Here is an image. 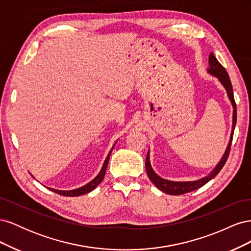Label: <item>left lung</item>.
<instances>
[{
	"label": "left lung",
	"mask_w": 251,
	"mask_h": 251,
	"mask_svg": "<svg viewBox=\"0 0 251 251\" xmlns=\"http://www.w3.org/2000/svg\"><path fill=\"white\" fill-rule=\"evenodd\" d=\"M208 72L212 75H215V76H217L219 78V80L221 81L222 85L225 87V89L227 91V95H228L229 100L232 103L233 119H232V133H231V136H230V141L228 143V147H227V149L225 151V154L223 155V157L221 159V161L219 162V164L214 169V171H212L208 175V176L204 177L200 180H197V181L174 182V181H169V180L160 178L157 174H155L153 169H151V163H150V156H149L150 153L148 151V155H147V158H146V170H147V173H148V176H149L150 180L156 185V187L160 189V191H162L165 194L178 196V195H183V194H186V193H189V192L196 191V189L202 187L203 185L206 184L208 181H210L212 178H215L217 176L219 172L223 169L224 164L227 161V158H228V156H229L232 136H233V130H234L235 124H237V105H235L232 86H231L230 78L228 76V73L226 72L225 68L218 62V59L216 58V56L214 55V53H212V52L209 54V69H208Z\"/></svg>",
	"instance_id": "left-lung-1"
}]
</instances>
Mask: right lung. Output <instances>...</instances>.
Instances as JSON below:
<instances>
[{
	"label": "right lung",
	"instance_id": "obj_1",
	"mask_svg": "<svg viewBox=\"0 0 251 251\" xmlns=\"http://www.w3.org/2000/svg\"><path fill=\"white\" fill-rule=\"evenodd\" d=\"M114 148V147H113ZM112 148V150H113ZM112 150L110 151V153L107 157V159H105V161L102 165V169L101 171L100 172V174L97 175V176L91 181L89 182L88 184L83 185L82 187H79V188H76V189H73V191H57V189H54V188H49L50 191L54 192L58 195H62V196H66V197H77V196H81V195H85V194H88L90 193L91 191H93V189L100 183V182L103 180L104 178V175H105V171H107V166H108V163H109V159H110V156H111V153H112Z\"/></svg>",
	"mask_w": 251,
	"mask_h": 251
}]
</instances>
